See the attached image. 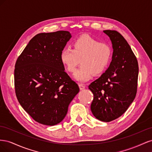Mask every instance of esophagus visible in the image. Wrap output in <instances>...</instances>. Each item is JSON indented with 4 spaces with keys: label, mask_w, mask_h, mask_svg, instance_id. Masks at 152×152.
<instances>
[{
    "label": "esophagus",
    "mask_w": 152,
    "mask_h": 152,
    "mask_svg": "<svg viewBox=\"0 0 152 152\" xmlns=\"http://www.w3.org/2000/svg\"><path fill=\"white\" fill-rule=\"evenodd\" d=\"M79 86L80 90H83L85 88V86L84 84H79Z\"/></svg>",
    "instance_id": "esophagus-1"
}]
</instances>
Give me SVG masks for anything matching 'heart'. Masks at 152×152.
Listing matches in <instances>:
<instances>
[{
    "label": "heart",
    "instance_id": "b5f03b06",
    "mask_svg": "<svg viewBox=\"0 0 152 152\" xmlns=\"http://www.w3.org/2000/svg\"><path fill=\"white\" fill-rule=\"evenodd\" d=\"M113 50L107 43L100 42L91 36L84 34L75 39L72 49H63L60 54V60L68 72L73 73L77 66L82 65L75 74V79L85 82L94 75L103 73L111 63Z\"/></svg>",
    "mask_w": 152,
    "mask_h": 152
}]
</instances>
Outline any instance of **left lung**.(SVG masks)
<instances>
[{"mask_svg": "<svg viewBox=\"0 0 152 152\" xmlns=\"http://www.w3.org/2000/svg\"><path fill=\"white\" fill-rule=\"evenodd\" d=\"M111 40L112 60L99 79L89 86L94 98L91 105L93 115L110 122L126 112L134 101L137 86L138 63L126 40L115 30H104Z\"/></svg>", "mask_w": 152, "mask_h": 152, "instance_id": "1", "label": "left lung"}]
</instances>
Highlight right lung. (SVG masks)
<instances>
[{
  "instance_id": "obj_1",
  "label": "right lung",
  "mask_w": 152,
  "mask_h": 152,
  "mask_svg": "<svg viewBox=\"0 0 152 152\" xmlns=\"http://www.w3.org/2000/svg\"><path fill=\"white\" fill-rule=\"evenodd\" d=\"M72 35L68 31L34 36L17 59L15 87L20 104L32 118L54 126L65 117L79 87L65 72L61 50Z\"/></svg>"
}]
</instances>
